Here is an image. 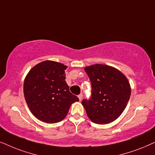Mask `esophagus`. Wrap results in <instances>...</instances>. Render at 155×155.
I'll return each mask as SVG.
<instances>
[{
	"label": "esophagus",
	"instance_id": "1",
	"mask_svg": "<svg viewBox=\"0 0 155 155\" xmlns=\"http://www.w3.org/2000/svg\"><path fill=\"white\" fill-rule=\"evenodd\" d=\"M78 97H79V101H81L82 100V98H83V94H79V96H78Z\"/></svg>",
	"mask_w": 155,
	"mask_h": 155
}]
</instances>
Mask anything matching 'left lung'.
Segmentation results:
<instances>
[{
    "mask_svg": "<svg viewBox=\"0 0 155 155\" xmlns=\"http://www.w3.org/2000/svg\"><path fill=\"white\" fill-rule=\"evenodd\" d=\"M84 70L91 83V96L81 101L88 117L97 124L113 122L122 114L130 97L127 78L108 65L94 64Z\"/></svg>",
    "mask_w": 155,
    "mask_h": 155,
    "instance_id": "1",
    "label": "left lung"
}]
</instances>
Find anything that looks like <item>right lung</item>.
Listing matches in <instances>:
<instances>
[{"mask_svg":"<svg viewBox=\"0 0 155 155\" xmlns=\"http://www.w3.org/2000/svg\"><path fill=\"white\" fill-rule=\"evenodd\" d=\"M67 66L45 61L35 66L26 76L23 91L26 103L37 118L55 123L67 116L71 105L79 101L65 81Z\"/></svg>","mask_w":155,"mask_h":155,"instance_id":"right-lung-1","label":"right lung"}]
</instances>
